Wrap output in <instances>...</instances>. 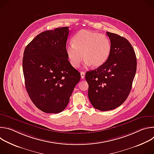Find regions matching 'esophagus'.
I'll list each match as a JSON object with an SVG mask.
<instances>
[{"label": "esophagus", "mask_w": 154, "mask_h": 154, "mask_svg": "<svg viewBox=\"0 0 154 154\" xmlns=\"http://www.w3.org/2000/svg\"><path fill=\"white\" fill-rule=\"evenodd\" d=\"M80 75H81V78H82V79H83L85 78V72H80Z\"/></svg>", "instance_id": "obj_1"}]
</instances>
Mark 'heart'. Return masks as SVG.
<instances>
[{
  "mask_svg": "<svg viewBox=\"0 0 154 154\" xmlns=\"http://www.w3.org/2000/svg\"><path fill=\"white\" fill-rule=\"evenodd\" d=\"M73 45L66 46V52L71 64L78 68L83 59L86 66L98 68L108 58L111 42L108 36L96 32L81 30L74 36Z\"/></svg>",
  "mask_w": 154,
  "mask_h": 154,
  "instance_id": "1",
  "label": "heart"
}]
</instances>
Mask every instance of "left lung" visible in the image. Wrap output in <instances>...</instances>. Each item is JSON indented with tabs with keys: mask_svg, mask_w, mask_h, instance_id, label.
Segmentation results:
<instances>
[{
	"mask_svg": "<svg viewBox=\"0 0 154 154\" xmlns=\"http://www.w3.org/2000/svg\"><path fill=\"white\" fill-rule=\"evenodd\" d=\"M112 49L105 63L86 72L88 97L100 111L112 110L122 105L131 89L137 71V57L130 42L117 34L106 32Z\"/></svg>",
	"mask_w": 154,
	"mask_h": 154,
	"instance_id": "1",
	"label": "left lung"
}]
</instances>
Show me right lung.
Returning a JSON list of instances; mask_svg holds the SVG:
<instances>
[{
	"label": "right lung",
	"mask_w": 154,
	"mask_h": 154,
	"mask_svg": "<svg viewBox=\"0 0 154 154\" xmlns=\"http://www.w3.org/2000/svg\"><path fill=\"white\" fill-rule=\"evenodd\" d=\"M69 32L68 27L43 32L24 52L26 88L35 106L46 113L63 111L80 80L66 52Z\"/></svg>",
	"instance_id": "1"
}]
</instances>
